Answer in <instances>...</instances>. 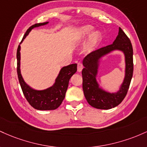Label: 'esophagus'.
<instances>
[{
  "instance_id": "esophagus-1",
  "label": "esophagus",
  "mask_w": 147,
  "mask_h": 147,
  "mask_svg": "<svg viewBox=\"0 0 147 147\" xmlns=\"http://www.w3.org/2000/svg\"><path fill=\"white\" fill-rule=\"evenodd\" d=\"M82 68H83V66H82V64L79 62L78 63V67H77V70H78V72H80L82 71Z\"/></svg>"
}]
</instances>
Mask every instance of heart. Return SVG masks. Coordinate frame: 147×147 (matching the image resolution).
Listing matches in <instances>:
<instances>
[{
	"instance_id": "b5f03b06",
	"label": "heart",
	"mask_w": 147,
	"mask_h": 147,
	"mask_svg": "<svg viewBox=\"0 0 147 147\" xmlns=\"http://www.w3.org/2000/svg\"><path fill=\"white\" fill-rule=\"evenodd\" d=\"M93 30V27L90 25H84L78 29L77 34L78 37L80 39H84L89 35L92 30ZM100 33L98 31H94L90 35L87 39V47L89 48H94L99 42L100 40Z\"/></svg>"
}]
</instances>
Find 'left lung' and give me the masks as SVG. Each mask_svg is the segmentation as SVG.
I'll list each match as a JSON object with an SVG mask.
<instances>
[{
  "label": "left lung",
  "instance_id": "1",
  "mask_svg": "<svg viewBox=\"0 0 147 147\" xmlns=\"http://www.w3.org/2000/svg\"><path fill=\"white\" fill-rule=\"evenodd\" d=\"M114 50L123 52L125 56V76L120 90L110 93L99 87L96 80L100 60ZM133 51L129 38L121 28L114 42L88 54L82 61V89L87 101L97 109L108 110L117 106L126 96L133 72Z\"/></svg>",
  "mask_w": 147,
  "mask_h": 147
}]
</instances>
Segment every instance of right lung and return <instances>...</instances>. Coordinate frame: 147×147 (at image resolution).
I'll list each match as a JSON object with an SVG mask.
<instances>
[{
    "instance_id": "add662e5",
    "label": "right lung",
    "mask_w": 147,
    "mask_h": 147,
    "mask_svg": "<svg viewBox=\"0 0 147 147\" xmlns=\"http://www.w3.org/2000/svg\"><path fill=\"white\" fill-rule=\"evenodd\" d=\"M49 24V22L36 24L30 26L25 33L22 41L29 34L34 28L39 27ZM21 46L19 45L16 53L17 58V74L19 81L23 93L26 100L34 109L39 110H55L61 105L65 97L66 92L69 85L71 77L76 72L77 64H72L62 67L60 71L58 76L55 79V83L53 86L43 90H36L32 89L26 83L21 74L20 60H21Z\"/></svg>"
}]
</instances>
